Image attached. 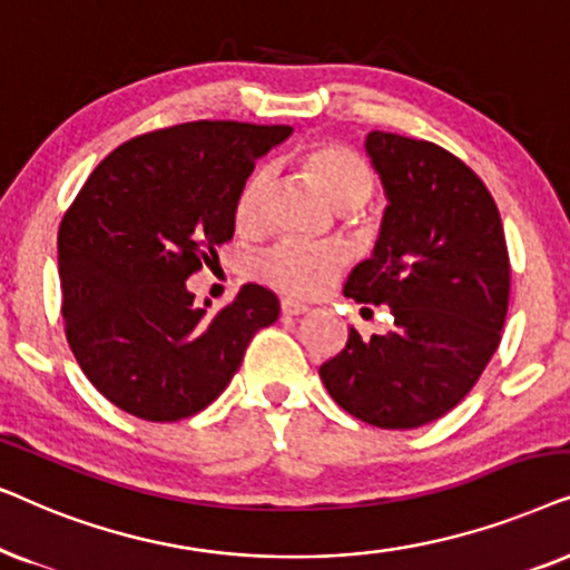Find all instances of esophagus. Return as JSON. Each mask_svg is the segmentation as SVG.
Segmentation results:
<instances>
[{
    "instance_id": "1",
    "label": "esophagus",
    "mask_w": 570,
    "mask_h": 570,
    "mask_svg": "<svg viewBox=\"0 0 570 570\" xmlns=\"http://www.w3.org/2000/svg\"><path fill=\"white\" fill-rule=\"evenodd\" d=\"M281 313H284L286 317H292V315H302V313H307V305L305 302H297V299H281Z\"/></svg>"
}]
</instances>
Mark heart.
Returning <instances> with one entry per match:
<instances>
[{
  "instance_id": "1",
  "label": "heart",
  "mask_w": 570,
  "mask_h": 570,
  "mask_svg": "<svg viewBox=\"0 0 570 570\" xmlns=\"http://www.w3.org/2000/svg\"><path fill=\"white\" fill-rule=\"evenodd\" d=\"M302 169L317 181V187L328 195L338 210L356 214L375 193V169L360 150L338 140H325L309 146L299 156ZM273 189V174L268 166H257L242 181L234 195L232 218L239 232L253 234L265 222V208ZM346 257L338 247L302 245V242H276V245L257 255L255 276L276 289L294 297H317L328 292L338 278Z\"/></svg>"
}]
</instances>
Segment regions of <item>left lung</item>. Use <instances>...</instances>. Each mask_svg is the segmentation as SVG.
<instances>
[{
    "mask_svg": "<svg viewBox=\"0 0 570 570\" xmlns=\"http://www.w3.org/2000/svg\"><path fill=\"white\" fill-rule=\"evenodd\" d=\"M364 146L389 208L373 257L344 294L389 305L393 325L373 338L348 328L321 381L356 420L414 430L451 412L495 354L511 261L495 200L461 158L396 132H370Z\"/></svg>",
    "mask_w": 570,
    "mask_h": 570,
    "instance_id": "8db88e82",
    "label": "left lung"
}]
</instances>
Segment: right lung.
Here are the masks:
<instances>
[{
    "label": "right lung",
    "instance_id": "obj_1",
    "mask_svg": "<svg viewBox=\"0 0 570 570\" xmlns=\"http://www.w3.org/2000/svg\"><path fill=\"white\" fill-rule=\"evenodd\" d=\"M286 125L185 121L121 142L59 226L67 344L96 391L146 422L222 396L278 297L245 284L208 313L185 281L234 237V195Z\"/></svg>",
    "mask_w": 570,
    "mask_h": 570
}]
</instances>
